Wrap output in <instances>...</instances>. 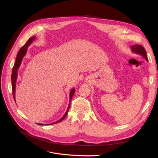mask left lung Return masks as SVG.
I'll use <instances>...</instances> for the list:
<instances>
[{"mask_svg":"<svg viewBox=\"0 0 158 158\" xmlns=\"http://www.w3.org/2000/svg\"><path fill=\"white\" fill-rule=\"evenodd\" d=\"M131 51L133 52H135V53H136V54H138V55L142 56L146 60H148L146 51L145 49L142 45H134L131 46Z\"/></svg>","mask_w":158,"mask_h":158,"instance_id":"1","label":"left lung"}]
</instances>
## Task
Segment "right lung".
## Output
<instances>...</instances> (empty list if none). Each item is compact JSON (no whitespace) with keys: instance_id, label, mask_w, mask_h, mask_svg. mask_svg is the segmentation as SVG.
Segmentation results:
<instances>
[{"instance_id":"obj_1","label":"right lung","mask_w":158,"mask_h":158,"mask_svg":"<svg viewBox=\"0 0 158 158\" xmlns=\"http://www.w3.org/2000/svg\"><path fill=\"white\" fill-rule=\"evenodd\" d=\"M35 36H33L31 38H30L29 40H27V41L26 42V44L23 45L22 48L20 49V51H18V52L17 53V56H16V59L15 61V63H14V65L13 66V69H12V76H11V79H12V94H13V98L14 99V101H15V89H16V80H17V77H18V70L19 69V67L20 66V64L22 63V60L23 58V56H24L26 54L27 52V47L30 45V44L31 43L35 40ZM75 92V89L73 88L72 89L70 92V101H69V106H68V109L66 110V111L65 113V114H64V116L62 117L60 120H59L58 121H56L55 123H53L51 124V125H52V124H55V123H58L60 121H62L63 120V119L66 117V114L68 113L69 111V109L70 106V102H71V99L72 98ZM38 125H43V124H38Z\"/></svg>"}]
</instances>
